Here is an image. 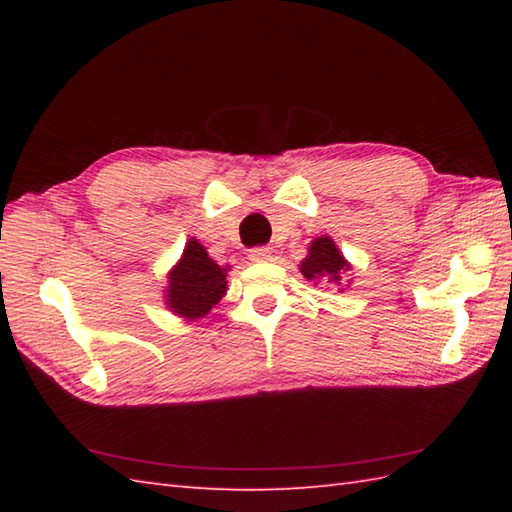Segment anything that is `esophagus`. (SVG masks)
Here are the masks:
<instances>
[{"instance_id": "esophagus-1", "label": "esophagus", "mask_w": 512, "mask_h": 512, "mask_svg": "<svg viewBox=\"0 0 512 512\" xmlns=\"http://www.w3.org/2000/svg\"><path fill=\"white\" fill-rule=\"evenodd\" d=\"M248 259L250 262H266L270 259V248L268 246H255L248 250Z\"/></svg>"}]
</instances>
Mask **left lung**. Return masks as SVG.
Instances as JSON below:
<instances>
[{
  "label": "left lung",
  "instance_id": "obj_1",
  "mask_svg": "<svg viewBox=\"0 0 512 512\" xmlns=\"http://www.w3.org/2000/svg\"><path fill=\"white\" fill-rule=\"evenodd\" d=\"M301 275L310 281H332L339 286L345 270H350V264L345 262L341 250L336 248L330 237H317L308 248V257L303 259Z\"/></svg>",
  "mask_w": 512,
  "mask_h": 512
}]
</instances>
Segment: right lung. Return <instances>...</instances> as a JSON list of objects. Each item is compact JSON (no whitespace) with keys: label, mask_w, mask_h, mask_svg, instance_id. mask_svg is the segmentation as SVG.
Returning <instances> with one entry per match:
<instances>
[{"label":"right lung","mask_w":512,"mask_h":512,"mask_svg":"<svg viewBox=\"0 0 512 512\" xmlns=\"http://www.w3.org/2000/svg\"><path fill=\"white\" fill-rule=\"evenodd\" d=\"M226 270L217 266L198 239H189L180 262L171 268L167 308L182 319H200L226 295Z\"/></svg>","instance_id":"add662e5"}]
</instances>
